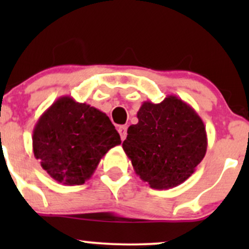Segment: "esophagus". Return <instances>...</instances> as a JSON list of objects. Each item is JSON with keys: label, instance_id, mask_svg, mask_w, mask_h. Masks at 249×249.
Here are the masks:
<instances>
[{"label": "esophagus", "instance_id": "obj_1", "mask_svg": "<svg viewBox=\"0 0 249 249\" xmlns=\"http://www.w3.org/2000/svg\"><path fill=\"white\" fill-rule=\"evenodd\" d=\"M118 132L121 134V139L122 141H125L126 138V134H127V127L125 125H122V126L118 127Z\"/></svg>", "mask_w": 249, "mask_h": 249}]
</instances>
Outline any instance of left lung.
I'll list each match as a JSON object with an SVG mask.
<instances>
[{
    "label": "left lung",
    "mask_w": 249,
    "mask_h": 249,
    "mask_svg": "<svg viewBox=\"0 0 249 249\" xmlns=\"http://www.w3.org/2000/svg\"><path fill=\"white\" fill-rule=\"evenodd\" d=\"M138 123L123 142L134 172L154 190L182 184L194 173L207 150L204 122L192 107L170 95L161 103L144 102Z\"/></svg>",
    "instance_id": "left-lung-1"
}]
</instances>
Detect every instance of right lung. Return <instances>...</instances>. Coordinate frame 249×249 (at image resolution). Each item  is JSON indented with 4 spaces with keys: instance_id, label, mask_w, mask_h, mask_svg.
<instances>
[{
    "instance_id": "add662e5",
    "label": "right lung",
    "mask_w": 249,
    "mask_h": 249,
    "mask_svg": "<svg viewBox=\"0 0 249 249\" xmlns=\"http://www.w3.org/2000/svg\"><path fill=\"white\" fill-rule=\"evenodd\" d=\"M110 118L98 108L63 96L39 117L33 150L43 170L63 185H83L110 148L121 144Z\"/></svg>"
}]
</instances>
